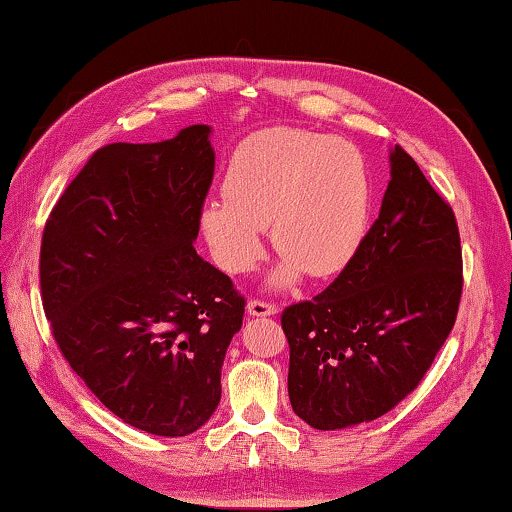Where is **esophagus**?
Listing matches in <instances>:
<instances>
[{
  "label": "esophagus",
  "instance_id": "34e87169",
  "mask_svg": "<svg viewBox=\"0 0 512 512\" xmlns=\"http://www.w3.org/2000/svg\"><path fill=\"white\" fill-rule=\"evenodd\" d=\"M248 314L250 316H273L277 314V307L271 305V302H264V300H248Z\"/></svg>",
  "mask_w": 512,
  "mask_h": 512
}]
</instances>
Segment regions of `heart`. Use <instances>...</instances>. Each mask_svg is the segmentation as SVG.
<instances>
[{
    "label": "heart",
    "instance_id": "obj_1",
    "mask_svg": "<svg viewBox=\"0 0 512 512\" xmlns=\"http://www.w3.org/2000/svg\"><path fill=\"white\" fill-rule=\"evenodd\" d=\"M221 198L205 201L201 228L230 273L262 262L266 225L282 262L273 287H291L302 273L345 271L370 228L372 180L352 144L302 128H264L241 142L225 169Z\"/></svg>",
    "mask_w": 512,
    "mask_h": 512
}]
</instances>
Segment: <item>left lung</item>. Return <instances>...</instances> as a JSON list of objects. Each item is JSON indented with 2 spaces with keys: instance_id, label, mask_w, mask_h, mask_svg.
<instances>
[{
  "instance_id": "1",
  "label": "left lung",
  "mask_w": 512,
  "mask_h": 512,
  "mask_svg": "<svg viewBox=\"0 0 512 512\" xmlns=\"http://www.w3.org/2000/svg\"><path fill=\"white\" fill-rule=\"evenodd\" d=\"M461 291L452 207L395 146L391 180L359 255L314 300L282 311L298 418L334 431L395 409L447 341Z\"/></svg>"
}]
</instances>
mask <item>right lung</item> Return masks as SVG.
I'll return each instance as SVG.
<instances>
[{"label":"right lung","mask_w":512,"mask_h":512,"mask_svg":"<svg viewBox=\"0 0 512 512\" xmlns=\"http://www.w3.org/2000/svg\"><path fill=\"white\" fill-rule=\"evenodd\" d=\"M212 128L99 149L51 210L42 307L63 357L117 418L187 436L221 400L244 296L196 253L214 176Z\"/></svg>","instance_id":"obj_1"}]
</instances>
